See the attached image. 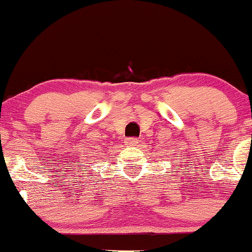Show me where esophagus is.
I'll return each mask as SVG.
<instances>
[{
	"mask_svg": "<svg viewBox=\"0 0 252 252\" xmlns=\"http://www.w3.org/2000/svg\"><path fill=\"white\" fill-rule=\"evenodd\" d=\"M126 144L128 147H134V146H137V144H138V139H137V138H128V139H126Z\"/></svg>",
	"mask_w": 252,
	"mask_h": 252,
	"instance_id": "34e87169",
	"label": "esophagus"
}]
</instances>
